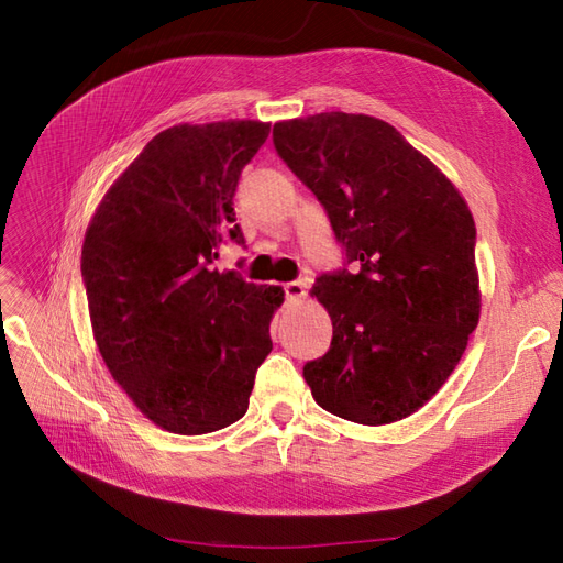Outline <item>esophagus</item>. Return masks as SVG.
Returning <instances> with one entry per match:
<instances>
[{
	"instance_id": "esophagus-1",
	"label": "esophagus",
	"mask_w": 563,
	"mask_h": 563,
	"mask_svg": "<svg viewBox=\"0 0 563 563\" xmlns=\"http://www.w3.org/2000/svg\"><path fill=\"white\" fill-rule=\"evenodd\" d=\"M284 294L291 302H298L308 296V288H305V284H300V282H288V284H284Z\"/></svg>"
}]
</instances>
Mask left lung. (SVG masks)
I'll return each mask as SVG.
<instances>
[{
  "label": "left lung",
  "instance_id": "8db88e82",
  "mask_svg": "<svg viewBox=\"0 0 563 563\" xmlns=\"http://www.w3.org/2000/svg\"><path fill=\"white\" fill-rule=\"evenodd\" d=\"M286 166L327 209L356 272L317 279L331 350L302 376L338 418L389 424L449 380L479 323L476 228L467 201L383 119L321 112L277 122Z\"/></svg>",
  "mask_w": 563,
  "mask_h": 563
}]
</instances>
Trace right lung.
Listing matches in <instances>:
<instances>
[{
    "instance_id": "add662e5",
    "label": "right lung",
    "mask_w": 563,
    "mask_h": 563,
    "mask_svg": "<svg viewBox=\"0 0 563 563\" xmlns=\"http://www.w3.org/2000/svg\"><path fill=\"white\" fill-rule=\"evenodd\" d=\"M269 124L225 119L157 133L87 228L81 275L93 340L139 411L174 434L240 420L272 352L282 286L213 267L220 242L244 244L232 197Z\"/></svg>"
}]
</instances>
